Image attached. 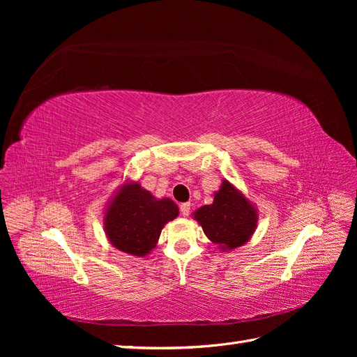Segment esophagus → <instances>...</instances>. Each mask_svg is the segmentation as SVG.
<instances>
[{
	"label": "esophagus",
	"mask_w": 357,
	"mask_h": 357,
	"mask_svg": "<svg viewBox=\"0 0 357 357\" xmlns=\"http://www.w3.org/2000/svg\"><path fill=\"white\" fill-rule=\"evenodd\" d=\"M180 213H181L183 215H189V214H190V204H189V202L181 204V205H180Z\"/></svg>",
	"instance_id": "esophagus-1"
}]
</instances>
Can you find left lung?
<instances>
[{"mask_svg": "<svg viewBox=\"0 0 357 357\" xmlns=\"http://www.w3.org/2000/svg\"><path fill=\"white\" fill-rule=\"evenodd\" d=\"M195 219L213 243L222 248H235L250 238L256 229L257 215L253 205L225 181L214 195V202L201 207Z\"/></svg>", "mask_w": 357, "mask_h": 357, "instance_id": "left-lung-1", "label": "left lung"}]
</instances>
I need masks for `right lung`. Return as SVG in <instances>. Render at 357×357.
I'll use <instances>...</instances> for the list:
<instances>
[{
    "instance_id": "1",
    "label": "right lung",
    "mask_w": 357,
    "mask_h": 357,
    "mask_svg": "<svg viewBox=\"0 0 357 357\" xmlns=\"http://www.w3.org/2000/svg\"><path fill=\"white\" fill-rule=\"evenodd\" d=\"M178 215L171 199H155L138 183L126 185L105 213L104 228L112 244L125 253L144 256L156 245L164 225Z\"/></svg>"
}]
</instances>
